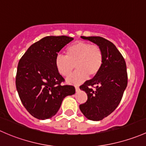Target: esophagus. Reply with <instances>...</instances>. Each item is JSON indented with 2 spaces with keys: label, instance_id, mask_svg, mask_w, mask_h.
Returning a JSON list of instances; mask_svg holds the SVG:
<instances>
[{
  "label": "esophagus",
  "instance_id": "1",
  "mask_svg": "<svg viewBox=\"0 0 146 146\" xmlns=\"http://www.w3.org/2000/svg\"><path fill=\"white\" fill-rule=\"evenodd\" d=\"M75 90H76V92H78V91H79V86H75Z\"/></svg>",
  "mask_w": 146,
  "mask_h": 146
}]
</instances>
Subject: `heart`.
<instances>
[{
    "mask_svg": "<svg viewBox=\"0 0 146 146\" xmlns=\"http://www.w3.org/2000/svg\"><path fill=\"white\" fill-rule=\"evenodd\" d=\"M66 57L58 55L55 64L58 72L63 76H70L74 70L77 71L67 79V82L79 85L90 76H94L100 72L103 62V52L100 46L86 41L74 42L65 49Z\"/></svg>",
    "mask_w": 146,
    "mask_h": 146,
    "instance_id": "b5f03b06",
    "label": "heart"
}]
</instances>
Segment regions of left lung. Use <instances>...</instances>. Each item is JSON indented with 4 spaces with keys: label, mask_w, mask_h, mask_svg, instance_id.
Returning <instances> with one entry per match:
<instances>
[{
    "label": "left lung",
    "mask_w": 146,
    "mask_h": 146,
    "mask_svg": "<svg viewBox=\"0 0 146 146\" xmlns=\"http://www.w3.org/2000/svg\"><path fill=\"white\" fill-rule=\"evenodd\" d=\"M100 46L103 52V62L100 72L86 81L80 89L86 93L88 99L79 109L88 119L100 121L117 108L127 86V65L116 46L100 36H81ZM91 86H95L93 90Z\"/></svg>",
    "instance_id": "1"
}]
</instances>
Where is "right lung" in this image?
Segmentation results:
<instances>
[{"mask_svg":"<svg viewBox=\"0 0 146 146\" xmlns=\"http://www.w3.org/2000/svg\"><path fill=\"white\" fill-rule=\"evenodd\" d=\"M74 39L60 36H46L31 45L18 63L16 88L27 110L38 119L55 115L63 99L75 94L73 86H62L64 78L55 67V58Z\"/></svg>","mask_w":146,"mask_h":146,"instance_id":"1","label":"right lung"}]
</instances>
